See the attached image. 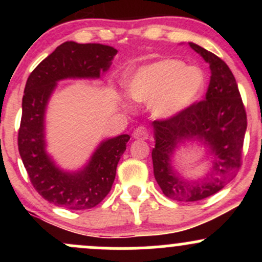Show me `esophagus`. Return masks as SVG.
I'll return each instance as SVG.
<instances>
[{
    "label": "esophagus",
    "mask_w": 262,
    "mask_h": 262,
    "mask_svg": "<svg viewBox=\"0 0 262 262\" xmlns=\"http://www.w3.org/2000/svg\"><path fill=\"white\" fill-rule=\"evenodd\" d=\"M133 137H134V139L145 140V139H148V138L150 137V132H149V129L146 128V127H144V125H140V127H138L134 130Z\"/></svg>",
    "instance_id": "esophagus-1"
}]
</instances>
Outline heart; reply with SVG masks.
Returning a JSON list of instances; mask_svg holds the SVG:
<instances>
[{"label":"heart","instance_id":"b5f03b06","mask_svg":"<svg viewBox=\"0 0 262 262\" xmlns=\"http://www.w3.org/2000/svg\"><path fill=\"white\" fill-rule=\"evenodd\" d=\"M206 76L197 66L181 60L165 59L138 69L127 81L129 95L135 101H152L158 117H171L187 110L200 100Z\"/></svg>","mask_w":262,"mask_h":262}]
</instances>
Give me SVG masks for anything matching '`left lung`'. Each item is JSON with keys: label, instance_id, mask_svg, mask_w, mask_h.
Returning a JSON list of instances; mask_svg holds the SVG:
<instances>
[{"label": "left lung", "instance_id": "8db88e82", "mask_svg": "<svg viewBox=\"0 0 262 262\" xmlns=\"http://www.w3.org/2000/svg\"><path fill=\"white\" fill-rule=\"evenodd\" d=\"M189 47L209 62L210 82L206 98L187 110L152 122L155 148L152 166L156 182L166 197L180 202H194L217 193L236 176L242 167L243 145L248 125L246 111L233 73L221 58L194 43ZM201 139L211 146L215 159L206 178L185 182L173 172L169 156L183 139Z\"/></svg>", "mask_w": 262, "mask_h": 262}]
</instances>
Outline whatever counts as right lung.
I'll return each instance as SVG.
<instances>
[{
  "label": "right lung",
  "mask_w": 262,
  "mask_h": 262,
  "mask_svg": "<svg viewBox=\"0 0 262 262\" xmlns=\"http://www.w3.org/2000/svg\"><path fill=\"white\" fill-rule=\"evenodd\" d=\"M116 54L117 50L108 45L65 41L27 80L18 150L33 187L55 206L73 210L93 208L112 188L117 165L130 137L123 134L106 140L82 171L62 172L45 151L44 112L56 81L66 77H100Z\"/></svg>",
  "instance_id": "right-lung-1"
}]
</instances>
